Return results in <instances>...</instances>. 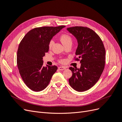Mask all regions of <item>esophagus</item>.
<instances>
[{
	"mask_svg": "<svg viewBox=\"0 0 122 122\" xmlns=\"http://www.w3.org/2000/svg\"><path fill=\"white\" fill-rule=\"evenodd\" d=\"M66 67H58V69L60 70H64L66 69Z\"/></svg>",
	"mask_w": 122,
	"mask_h": 122,
	"instance_id": "obj_1",
	"label": "esophagus"
}]
</instances>
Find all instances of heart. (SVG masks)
<instances>
[{"label": "heart", "mask_w": 122, "mask_h": 122, "mask_svg": "<svg viewBox=\"0 0 122 122\" xmlns=\"http://www.w3.org/2000/svg\"><path fill=\"white\" fill-rule=\"evenodd\" d=\"M60 40L61 41V42L62 44H63V45L65 46L66 45V44H69V43H71L72 42V40L71 36H69L67 34H63L61 35V37H60ZM53 44V40H51L50 41L49 43V45H48V47H49V48L50 49L51 48V47H52V46ZM60 61L61 62H63L64 61V60H61Z\"/></svg>", "instance_id": "obj_1"}]
</instances>
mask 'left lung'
Segmentation results:
<instances>
[{
  "instance_id": "1",
  "label": "left lung",
  "mask_w": 122,
  "mask_h": 122,
  "mask_svg": "<svg viewBox=\"0 0 122 122\" xmlns=\"http://www.w3.org/2000/svg\"><path fill=\"white\" fill-rule=\"evenodd\" d=\"M78 42L76 61H80L79 69L70 67L72 76L69 84L78 92L89 90L96 83L104 70L105 49L100 36L93 30L83 26L67 28Z\"/></svg>"
}]
</instances>
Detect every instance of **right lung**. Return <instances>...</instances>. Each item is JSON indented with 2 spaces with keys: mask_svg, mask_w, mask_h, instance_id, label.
<instances>
[{
  "mask_svg": "<svg viewBox=\"0 0 122 122\" xmlns=\"http://www.w3.org/2000/svg\"><path fill=\"white\" fill-rule=\"evenodd\" d=\"M65 26L36 27L29 31L18 47L17 63L26 86L33 91H41L48 86L56 71V66H43V57L49 51V43Z\"/></svg>",
  "mask_w": 122,
  "mask_h": 122,
  "instance_id": "1",
  "label": "right lung"
}]
</instances>
